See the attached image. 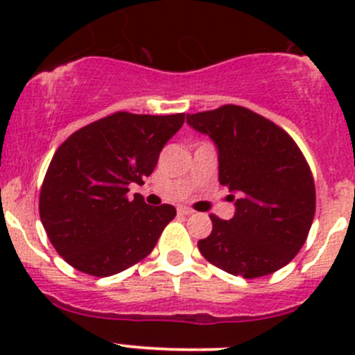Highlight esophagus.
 Segmentation results:
<instances>
[{
	"mask_svg": "<svg viewBox=\"0 0 355 355\" xmlns=\"http://www.w3.org/2000/svg\"><path fill=\"white\" fill-rule=\"evenodd\" d=\"M177 211H178V214H184V216H189V214L194 213V211H192L191 207H187V206H178Z\"/></svg>",
	"mask_w": 355,
	"mask_h": 355,
	"instance_id": "esophagus-1",
	"label": "esophagus"
}]
</instances>
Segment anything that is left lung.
<instances>
[{
    "mask_svg": "<svg viewBox=\"0 0 355 355\" xmlns=\"http://www.w3.org/2000/svg\"><path fill=\"white\" fill-rule=\"evenodd\" d=\"M187 123L213 139L220 184L239 196L232 220L209 216L213 230L198 242L200 254L235 277L284 268L306 242L316 211L314 178L299 146L277 123L237 105L187 114Z\"/></svg>",
    "mask_w": 355,
    "mask_h": 355,
    "instance_id": "8db88e82",
    "label": "left lung"
}]
</instances>
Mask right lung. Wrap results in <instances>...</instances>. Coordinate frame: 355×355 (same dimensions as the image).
Listing matches in <instances>:
<instances>
[{
	"label": "right lung",
	"instance_id": "right-lung-1",
	"mask_svg": "<svg viewBox=\"0 0 355 355\" xmlns=\"http://www.w3.org/2000/svg\"><path fill=\"white\" fill-rule=\"evenodd\" d=\"M185 113L116 111L78 128L53 156L39 194V214L56 252L75 270L111 277L144 259L175 218L170 204L128 199L142 185Z\"/></svg>",
	"mask_w": 355,
	"mask_h": 355
}]
</instances>
